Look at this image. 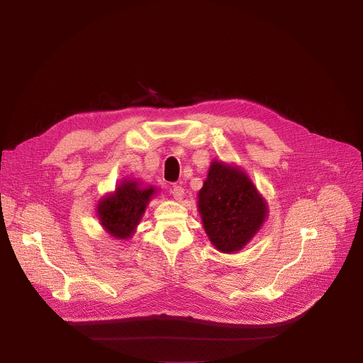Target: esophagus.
I'll list each match as a JSON object with an SVG mask.
<instances>
[{
	"label": "esophagus",
	"mask_w": 363,
	"mask_h": 363,
	"mask_svg": "<svg viewBox=\"0 0 363 363\" xmlns=\"http://www.w3.org/2000/svg\"><path fill=\"white\" fill-rule=\"evenodd\" d=\"M170 194L174 196V199L175 200H182V197H184V188L181 186V185H174L170 188Z\"/></svg>",
	"instance_id": "1"
}]
</instances>
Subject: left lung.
<instances>
[{
  "instance_id": "left-lung-1",
  "label": "left lung",
  "mask_w": 363,
  "mask_h": 363,
  "mask_svg": "<svg viewBox=\"0 0 363 363\" xmlns=\"http://www.w3.org/2000/svg\"><path fill=\"white\" fill-rule=\"evenodd\" d=\"M199 213L204 231L220 253H237L260 231L268 203L245 172L213 160L199 191Z\"/></svg>"
}]
</instances>
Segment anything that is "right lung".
Masks as SVG:
<instances>
[{
  "mask_svg": "<svg viewBox=\"0 0 363 363\" xmlns=\"http://www.w3.org/2000/svg\"><path fill=\"white\" fill-rule=\"evenodd\" d=\"M156 194V186H143L135 178L121 181L116 189L101 197L97 204V218L103 230L114 240L132 238Z\"/></svg>",
  "mask_w": 363,
  "mask_h": 363,
  "instance_id": "obj_1",
  "label": "right lung"
}]
</instances>
